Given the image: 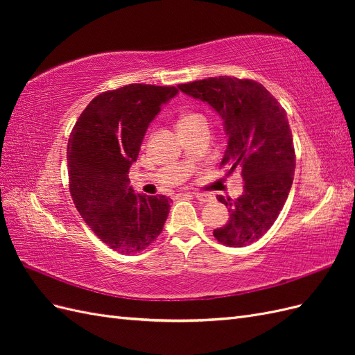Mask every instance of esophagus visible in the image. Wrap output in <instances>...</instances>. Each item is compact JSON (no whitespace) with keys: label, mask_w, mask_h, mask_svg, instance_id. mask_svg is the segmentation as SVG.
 <instances>
[{"label":"esophagus","mask_w":355,"mask_h":355,"mask_svg":"<svg viewBox=\"0 0 355 355\" xmlns=\"http://www.w3.org/2000/svg\"><path fill=\"white\" fill-rule=\"evenodd\" d=\"M192 197L197 198V200L201 201V202H207V201L211 200V196H210V194H201V192H194V194H192Z\"/></svg>","instance_id":"esophagus-1"}]
</instances>
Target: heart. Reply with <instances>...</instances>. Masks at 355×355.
<instances>
[{"instance_id": "obj_1", "label": "heart", "mask_w": 355, "mask_h": 355, "mask_svg": "<svg viewBox=\"0 0 355 355\" xmlns=\"http://www.w3.org/2000/svg\"><path fill=\"white\" fill-rule=\"evenodd\" d=\"M204 116L201 114L197 112H185L179 116V124L178 125H187V124H192L197 121H202Z\"/></svg>"}]
</instances>
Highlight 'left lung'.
<instances>
[{
    "instance_id": "obj_1",
    "label": "left lung",
    "mask_w": 355,
    "mask_h": 355,
    "mask_svg": "<svg viewBox=\"0 0 355 355\" xmlns=\"http://www.w3.org/2000/svg\"><path fill=\"white\" fill-rule=\"evenodd\" d=\"M219 114L228 137L220 166L240 167L243 196L218 197L230 219L214 230L219 243L244 247L259 240L280 214L293 184L295 148L287 114L262 84L235 77H211L178 85Z\"/></svg>"
}]
</instances>
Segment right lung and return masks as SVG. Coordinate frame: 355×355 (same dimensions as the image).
<instances>
[{
	"instance_id": "right-lung-1",
	"label": "right lung",
	"mask_w": 355,
	"mask_h": 355,
	"mask_svg": "<svg viewBox=\"0 0 355 355\" xmlns=\"http://www.w3.org/2000/svg\"><path fill=\"white\" fill-rule=\"evenodd\" d=\"M176 87L128 84L87 105L68 141L69 191L81 218L111 249L133 254L155 241L170 210L164 196L136 194L128 170L149 124Z\"/></svg>"
}]
</instances>
